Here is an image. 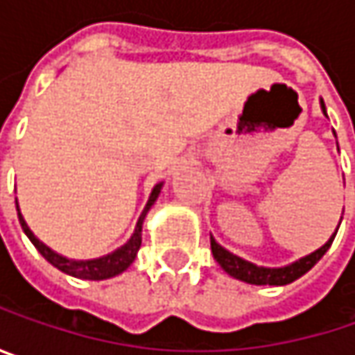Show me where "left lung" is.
Here are the masks:
<instances>
[{
  "label": "left lung",
  "instance_id": "obj_1",
  "mask_svg": "<svg viewBox=\"0 0 355 355\" xmlns=\"http://www.w3.org/2000/svg\"><path fill=\"white\" fill-rule=\"evenodd\" d=\"M320 108H322V114H327V108L324 103L320 101ZM337 234V232H335ZM335 234L322 245L317 248L315 252L286 265V267H259L250 261H245L243 257L226 250L222 245L216 243V239L211 236V252H214V259L220 263V267L232 275L234 279H241V282H247V284H254V286H286V284H292L294 279L302 277L306 271H311L317 263L320 261V257L329 250Z\"/></svg>",
  "mask_w": 355,
  "mask_h": 355
}]
</instances>
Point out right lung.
<instances>
[{"label": "right lung", "instance_id": "1", "mask_svg": "<svg viewBox=\"0 0 355 355\" xmlns=\"http://www.w3.org/2000/svg\"><path fill=\"white\" fill-rule=\"evenodd\" d=\"M160 191H162V182H158V184L152 189V195H150V199H148V203H146V207H144V211H141V216H139V220H137L135 232L131 234V239H129L123 247L112 250V252H108L105 257L88 259V261L67 259V257H63V254L51 250L44 243H40V241L36 239L35 234H33V230L28 228V224L24 222V218H22V214H20V207H18V199H16V209H18V220H20V226H22L24 234L31 239V243L35 245L36 250H38L53 267H57L59 271H63V273H67V275H71V277H78V279H94V282H101V279H108V277H114V275L123 273V271L135 261L137 250L141 247V226H144L146 214H148L150 207L156 203Z\"/></svg>", "mask_w": 355, "mask_h": 355}]
</instances>
